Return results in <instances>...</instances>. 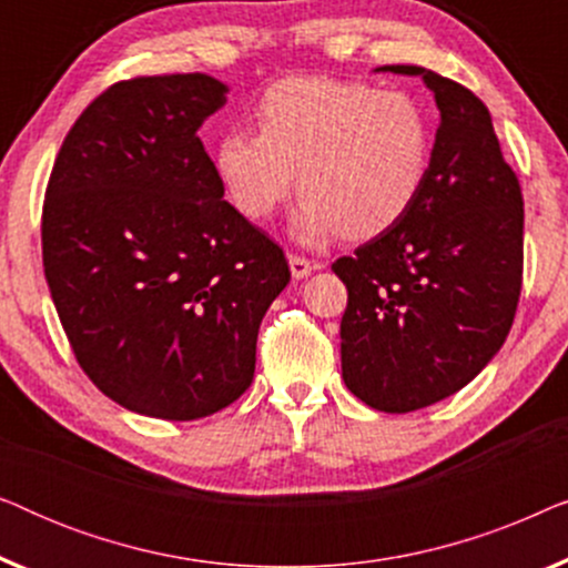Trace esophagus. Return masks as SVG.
Listing matches in <instances>:
<instances>
[{
  "instance_id": "34e87169",
  "label": "esophagus",
  "mask_w": 568,
  "mask_h": 568,
  "mask_svg": "<svg viewBox=\"0 0 568 568\" xmlns=\"http://www.w3.org/2000/svg\"><path fill=\"white\" fill-rule=\"evenodd\" d=\"M290 268H292V276L294 278H305V276L313 274L317 266H315L313 261L302 258V255H290Z\"/></svg>"
}]
</instances>
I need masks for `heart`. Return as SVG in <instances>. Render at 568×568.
<instances>
[{
	"label": "heart",
	"mask_w": 568,
	"mask_h": 568,
	"mask_svg": "<svg viewBox=\"0 0 568 568\" xmlns=\"http://www.w3.org/2000/svg\"><path fill=\"white\" fill-rule=\"evenodd\" d=\"M258 134L230 129L214 144V173L230 204L266 222L297 189L292 220L302 245L344 232L369 240L416 204L432 162V123L406 92L331 77L276 82L255 105Z\"/></svg>",
	"instance_id": "heart-1"
}]
</instances>
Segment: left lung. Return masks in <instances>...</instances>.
Wrapping results in <instances>:
<instances>
[{"mask_svg":"<svg viewBox=\"0 0 568 568\" xmlns=\"http://www.w3.org/2000/svg\"><path fill=\"white\" fill-rule=\"evenodd\" d=\"M439 108L429 175L416 204L383 235L333 263L346 284L341 372L385 414L426 408L470 383L509 336L523 290L525 209L488 108L424 67Z\"/></svg>","mask_w":568,"mask_h":568,"instance_id":"8db88e82","label":"left lung"}]
</instances>
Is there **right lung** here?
Wrapping results in <instances>:
<instances>
[{"mask_svg":"<svg viewBox=\"0 0 568 568\" xmlns=\"http://www.w3.org/2000/svg\"><path fill=\"white\" fill-rule=\"evenodd\" d=\"M224 103L227 84L199 72L115 82L69 129L45 189L59 321L98 390L142 416L193 422L235 403L292 276L222 199L196 136Z\"/></svg>","mask_w":568,"mask_h":568,"instance_id":"1","label":"right lung"}]
</instances>
